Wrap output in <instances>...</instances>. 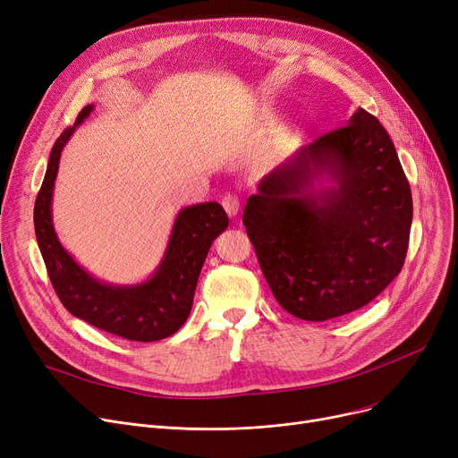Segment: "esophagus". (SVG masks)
Returning <instances> with one entry per match:
<instances>
[{
  "mask_svg": "<svg viewBox=\"0 0 458 458\" xmlns=\"http://www.w3.org/2000/svg\"><path fill=\"white\" fill-rule=\"evenodd\" d=\"M239 202H242V200H239L237 195H232V192H228V195H225L223 200H221L225 211H226L230 216H235V215H237V211H239Z\"/></svg>",
  "mask_w": 458,
  "mask_h": 458,
  "instance_id": "34e87169",
  "label": "esophagus"
}]
</instances>
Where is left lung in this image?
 Listing matches in <instances>:
<instances>
[{"mask_svg": "<svg viewBox=\"0 0 458 458\" xmlns=\"http://www.w3.org/2000/svg\"><path fill=\"white\" fill-rule=\"evenodd\" d=\"M327 175L330 188L313 182ZM243 225L278 304L304 321L349 314L403 269L412 192L388 131L360 107L249 197Z\"/></svg>", "mask_w": 458, "mask_h": 458, "instance_id": "left-lung-1", "label": "left lung"}]
</instances>
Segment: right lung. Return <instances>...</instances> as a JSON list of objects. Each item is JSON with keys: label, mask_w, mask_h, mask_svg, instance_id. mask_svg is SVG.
<instances>
[{"label": "right lung", "mask_w": 458, "mask_h": 458, "mask_svg": "<svg viewBox=\"0 0 458 458\" xmlns=\"http://www.w3.org/2000/svg\"><path fill=\"white\" fill-rule=\"evenodd\" d=\"M92 109L85 106L76 124L66 128L54 144L35 200L37 243L54 290L72 316L130 342H157L187 321L200 269L215 237L228 228V215L216 202L183 208L159 267L147 282L113 285L90 276L59 243L52 223V195L64 144Z\"/></svg>", "instance_id": "obj_1"}]
</instances>
